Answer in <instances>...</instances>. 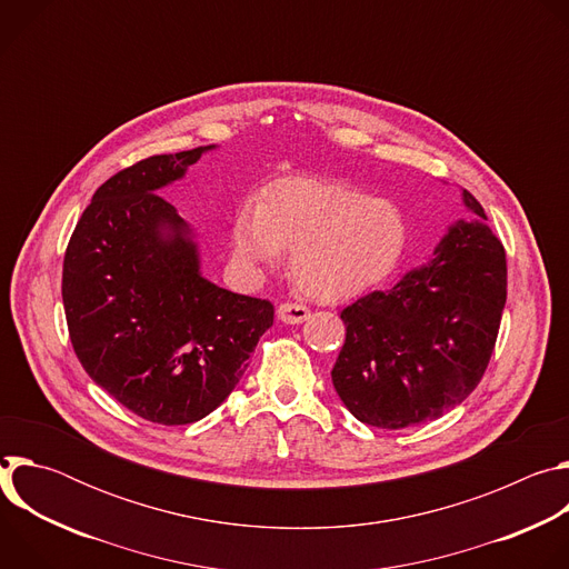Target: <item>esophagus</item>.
<instances>
[{"instance_id": "1", "label": "esophagus", "mask_w": 569, "mask_h": 569, "mask_svg": "<svg viewBox=\"0 0 569 569\" xmlns=\"http://www.w3.org/2000/svg\"><path fill=\"white\" fill-rule=\"evenodd\" d=\"M277 317L286 323H301L310 317V310L306 303H299V301H283L279 308H277Z\"/></svg>"}]
</instances>
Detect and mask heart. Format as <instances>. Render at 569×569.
Segmentation results:
<instances>
[{
    "label": "heart",
    "instance_id": "b5f03b06",
    "mask_svg": "<svg viewBox=\"0 0 569 569\" xmlns=\"http://www.w3.org/2000/svg\"><path fill=\"white\" fill-rule=\"evenodd\" d=\"M408 218L398 204L342 182L283 178L259 204H242L231 222L240 266H272L292 250L295 283L319 299H338L389 277L408 246Z\"/></svg>",
    "mask_w": 569,
    "mask_h": 569
}]
</instances>
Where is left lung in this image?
Wrapping results in <instances>:
<instances>
[{
	"instance_id": "1",
	"label": "left lung",
	"mask_w": 569,
	"mask_h": 569,
	"mask_svg": "<svg viewBox=\"0 0 569 569\" xmlns=\"http://www.w3.org/2000/svg\"><path fill=\"white\" fill-rule=\"evenodd\" d=\"M463 202L486 220L472 193ZM481 220H459L428 266L342 310L347 340L331 376L358 421H432L479 385L507 303V252Z\"/></svg>"
}]
</instances>
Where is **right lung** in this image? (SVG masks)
<instances>
[{"label":"right lung","instance_id":"right-lung-1","mask_svg":"<svg viewBox=\"0 0 569 569\" xmlns=\"http://www.w3.org/2000/svg\"><path fill=\"white\" fill-rule=\"evenodd\" d=\"M207 148L146 157L101 184L62 263L76 358L126 410L159 426L213 412L274 321L272 301L202 279L184 220L157 193Z\"/></svg>","mask_w":569,"mask_h":569}]
</instances>
